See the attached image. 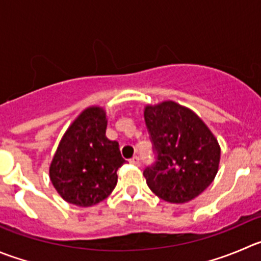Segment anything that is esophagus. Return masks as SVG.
Returning a JSON list of instances; mask_svg holds the SVG:
<instances>
[{
    "label": "esophagus",
    "instance_id": "1",
    "mask_svg": "<svg viewBox=\"0 0 261 261\" xmlns=\"http://www.w3.org/2000/svg\"><path fill=\"white\" fill-rule=\"evenodd\" d=\"M129 163L132 164V165L138 166L141 164V160H140V158H138V156H135V158H132L130 160H129Z\"/></svg>",
    "mask_w": 261,
    "mask_h": 261
}]
</instances>
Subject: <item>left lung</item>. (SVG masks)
I'll use <instances>...</instances> for the list:
<instances>
[{"label":"left lung","mask_w":261,"mask_h":261,"mask_svg":"<svg viewBox=\"0 0 261 261\" xmlns=\"http://www.w3.org/2000/svg\"><path fill=\"white\" fill-rule=\"evenodd\" d=\"M156 161L143 172L158 197L172 203L193 200L214 180L220 146L207 125L188 108L164 101L145 108Z\"/></svg>","instance_id":"obj_1"}]
</instances>
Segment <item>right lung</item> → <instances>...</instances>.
Instances as JSON below:
<instances>
[{"label":"right lung","mask_w":261,"mask_h":261,"mask_svg":"<svg viewBox=\"0 0 261 261\" xmlns=\"http://www.w3.org/2000/svg\"><path fill=\"white\" fill-rule=\"evenodd\" d=\"M106 113L100 106L82 111L61 138L49 165V179L59 195L76 206L105 200L118 183L125 163L119 143L106 137Z\"/></svg>","instance_id":"obj_1"}]
</instances>
